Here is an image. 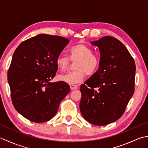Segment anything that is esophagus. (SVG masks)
<instances>
[{"label":"esophagus","instance_id":"obj_1","mask_svg":"<svg viewBox=\"0 0 148 148\" xmlns=\"http://www.w3.org/2000/svg\"><path fill=\"white\" fill-rule=\"evenodd\" d=\"M70 88L72 90H77L78 87L76 85H74V84H70Z\"/></svg>","mask_w":148,"mask_h":148}]
</instances>
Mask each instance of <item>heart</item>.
<instances>
[{
	"mask_svg": "<svg viewBox=\"0 0 148 148\" xmlns=\"http://www.w3.org/2000/svg\"><path fill=\"white\" fill-rule=\"evenodd\" d=\"M70 58L75 63L76 70L60 74L58 76L59 81L66 83L75 84L81 83L87 75H92L98 70L100 65L99 56L93 53V49L84 44L72 46L69 50ZM71 60L67 56L59 55L56 58V64L60 70L63 71L67 69Z\"/></svg>",
	"mask_w": 148,
	"mask_h": 148,
	"instance_id": "obj_1",
	"label": "heart"
}]
</instances>
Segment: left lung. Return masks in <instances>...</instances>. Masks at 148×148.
Wrapping results in <instances>:
<instances>
[{
	"mask_svg": "<svg viewBox=\"0 0 148 148\" xmlns=\"http://www.w3.org/2000/svg\"><path fill=\"white\" fill-rule=\"evenodd\" d=\"M99 48V70L81 86L79 109L87 121L103 126L125 112L134 93L136 64L123 44L111 36L90 42Z\"/></svg>",
	"mask_w": 148,
	"mask_h": 148,
	"instance_id": "left-lung-1",
	"label": "left lung"
}]
</instances>
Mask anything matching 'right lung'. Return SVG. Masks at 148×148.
Masks as SVG:
<instances>
[{
	"mask_svg": "<svg viewBox=\"0 0 148 148\" xmlns=\"http://www.w3.org/2000/svg\"><path fill=\"white\" fill-rule=\"evenodd\" d=\"M69 42L65 37L39 34L16 49L8 80L12 104L23 117L36 123L50 120L70 92L67 83L50 82L58 69L56 58Z\"/></svg>",
	"mask_w": 148,
	"mask_h": 148,
	"instance_id": "add662e5",
	"label": "right lung"
}]
</instances>
